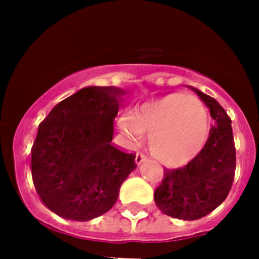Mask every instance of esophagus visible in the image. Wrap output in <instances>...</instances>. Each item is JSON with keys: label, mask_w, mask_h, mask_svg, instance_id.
<instances>
[{"label": "esophagus", "mask_w": 259, "mask_h": 259, "mask_svg": "<svg viewBox=\"0 0 259 259\" xmlns=\"http://www.w3.org/2000/svg\"><path fill=\"white\" fill-rule=\"evenodd\" d=\"M146 160V155L145 154H143V153H137V155H135V163L138 164V165H139V164H142L143 161H145Z\"/></svg>", "instance_id": "esophagus-1"}]
</instances>
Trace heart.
Wrapping results in <instances>:
<instances>
[{
	"label": "heart",
	"instance_id": "b5f03b06",
	"mask_svg": "<svg viewBox=\"0 0 259 259\" xmlns=\"http://www.w3.org/2000/svg\"><path fill=\"white\" fill-rule=\"evenodd\" d=\"M119 127L132 142L149 135V150L156 160L170 168L197 158L207 143L210 119L200 99L170 94L138 106L134 114L119 117Z\"/></svg>",
	"mask_w": 259,
	"mask_h": 259
}]
</instances>
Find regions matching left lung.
<instances>
[{"label": "left lung", "mask_w": 259, "mask_h": 259, "mask_svg": "<svg viewBox=\"0 0 259 259\" xmlns=\"http://www.w3.org/2000/svg\"><path fill=\"white\" fill-rule=\"evenodd\" d=\"M209 109L214 125L197 158L178 169L164 168V178L154 192L156 207L183 221L205 217L224 202L236 174L232 120L215 99L193 89Z\"/></svg>", "instance_id": "left-lung-1"}]
</instances>
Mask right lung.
<instances>
[{
	"label": "right lung",
	"mask_w": 259,
	"mask_h": 259,
	"mask_svg": "<svg viewBox=\"0 0 259 259\" xmlns=\"http://www.w3.org/2000/svg\"><path fill=\"white\" fill-rule=\"evenodd\" d=\"M124 90L83 88L57 104L31 149V174L44 204L62 218L86 222L113 208L134 154L111 144Z\"/></svg>",
	"instance_id": "obj_1"
}]
</instances>
